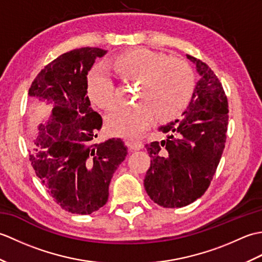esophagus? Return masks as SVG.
Listing matches in <instances>:
<instances>
[{
	"mask_svg": "<svg viewBox=\"0 0 262 262\" xmlns=\"http://www.w3.org/2000/svg\"><path fill=\"white\" fill-rule=\"evenodd\" d=\"M127 145L133 151H140V149L144 147V144L141 141H128Z\"/></svg>",
	"mask_w": 262,
	"mask_h": 262,
	"instance_id": "esophagus-1",
	"label": "esophagus"
}]
</instances>
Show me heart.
Segmentation results:
<instances>
[{"label": "heart", "instance_id": "b5f03b06", "mask_svg": "<svg viewBox=\"0 0 262 262\" xmlns=\"http://www.w3.org/2000/svg\"><path fill=\"white\" fill-rule=\"evenodd\" d=\"M109 70L122 80L138 81L133 104H119L105 116V122L114 134L136 137L146 130L155 115L157 119L168 121L179 116L190 102L193 93V72L180 58L147 48H137L109 58L105 65L98 64L86 80L88 94L98 107L108 109L116 102V84Z\"/></svg>", "mask_w": 262, "mask_h": 262}]
</instances>
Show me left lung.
Instances as JSON below:
<instances>
[{"label": "left lung", "mask_w": 262, "mask_h": 262, "mask_svg": "<svg viewBox=\"0 0 262 262\" xmlns=\"http://www.w3.org/2000/svg\"><path fill=\"white\" fill-rule=\"evenodd\" d=\"M187 58L196 65L200 79L183 118L160 128L168 135L165 141L145 145L151 165L144 187L165 208L183 207L203 196L226 142L229 103L222 83L203 60L191 55Z\"/></svg>", "instance_id": "1"}]
</instances>
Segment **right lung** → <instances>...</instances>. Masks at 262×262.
<instances>
[{
    "instance_id": "1",
    "label": "right lung",
    "mask_w": 262,
    "mask_h": 262,
    "mask_svg": "<svg viewBox=\"0 0 262 262\" xmlns=\"http://www.w3.org/2000/svg\"><path fill=\"white\" fill-rule=\"evenodd\" d=\"M107 51L83 47L47 64L29 89V96L53 102L51 118L38 127L30 162L42 186L60 207L86 215L108 202L109 183L125 160L120 138L96 143L102 118L90 105L88 73Z\"/></svg>"
}]
</instances>
